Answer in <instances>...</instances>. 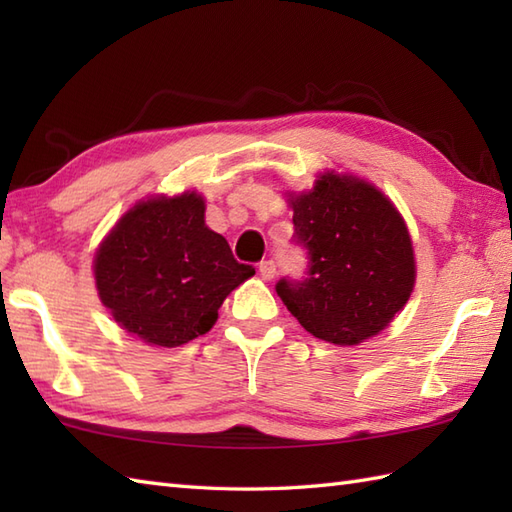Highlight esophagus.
Instances as JSON below:
<instances>
[{
    "label": "esophagus",
    "instance_id": "esophagus-1",
    "mask_svg": "<svg viewBox=\"0 0 512 512\" xmlns=\"http://www.w3.org/2000/svg\"><path fill=\"white\" fill-rule=\"evenodd\" d=\"M259 275H262L264 281L275 279V275H277V264L273 262V259H266V262L259 264Z\"/></svg>",
    "mask_w": 512,
    "mask_h": 512
}]
</instances>
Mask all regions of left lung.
<instances>
[{
    "label": "left lung",
    "instance_id": "left-lung-1",
    "mask_svg": "<svg viewBox=\"0 0 512 512\" xmlns=\"http://www.w3.org/2000/svg\"><path fill=\"white\" fill-rule=\"evenodd\" d=\"M288 202L292 237L308 250V275L275 286L292 317L334 345H358L385 330L416 284L411 237L396 206L374 184L334 171Z\"/></svg>",
    "mask_w": 512,
    "mask_h": 512
}]
</instances>
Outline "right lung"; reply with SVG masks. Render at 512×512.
I'll return each mask as SVG.
<instances>
[{"instance_id":"obj_1","label":"right lung","mask_w":512,"mask_h":512,"mask_svg":"<svg viewBox=\"0 0 512 512\" xmlns=\"http://www.w3.org/2000/svg\"><path fill=\"white\" fill-rule=\"evenodd\" d=\"M204 209L195 191L138 202L96 250L103 306L149 345L178 347L206 334L231 290L255 275L204 224Z\"/></svg>"}]
</instances>
